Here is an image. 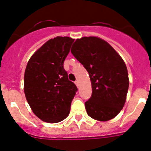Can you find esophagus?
Here are the masks:
<instances>
[{
	"instance_id": "esophagus-1",
	"label": "esophagus",
	"mask_w": 151,
	"mask_h": 151,
	"mask_svg": "<svg viewBox=\"0 0 151 151\" xmlns=\"http://www.w3.org/2000/svg\"><path fill=\"white\" fill-rule=\"evenodd\" d=\"M75 84H76V85H77V88H78V87H79V82H78V81H75Z\"/></svg>"
}]
</instances>
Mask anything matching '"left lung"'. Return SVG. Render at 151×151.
<instances>
[{"instance_id": "8db88e82", "label": "left lung", "mask_w": 151, "mask_h": 151, "mask_svg": "<svg viewBox=\"0 0 151 151\" xmlns=\"http://www.w3.org/2000/svg\"><path fill=\"white\" fill-rule=\"evenodd\" d=\"M71 52L91 80L92 96L85 103L88 116L101 122L114 118L124 107L129 88L124 61L106 41L96 37L76 40Z\"/></svg>"}]
</instances>
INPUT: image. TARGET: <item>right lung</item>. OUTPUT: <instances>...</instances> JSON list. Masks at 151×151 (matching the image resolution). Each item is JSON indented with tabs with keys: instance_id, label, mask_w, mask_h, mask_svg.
<instances>
[{
	"instance_id": "obj_1",
	"label": "right lung",
	"mask_w": 151,
	"mask_h": 151,
	"mask_svg": "<svg viewBox=\"0 0 151 151\" xmlns=\"http://www.w3.org/2000/svg\"><path fill=\"white\" fill-rule=\"evenodd\" d=\"M74 41L69 37L49 40L32 55L27 65L25 96L33 113L43 122L58 123L69 114L78 90L68 79L63 62Z\"/></svg>"
}]
</instances>
